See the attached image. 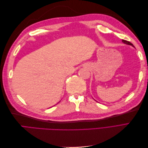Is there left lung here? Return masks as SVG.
<instances>
[{"mask_svg":"<svg viewBox=\"0 0 148 148\" xmlns=\"http://www.w3.org/2000/svg\"><path fill=\"white\" fill-rule=\"evenodd\" d=\"M122 42H123L124 44H128V45H130V46H132L134 47V46H133V44H132L130 42H129V41H126V40H123V39H122Z\"/></svg>","mask_w":148,"mask_h":148,"instance_id":"1","label":"left lung"}]
</instances>
